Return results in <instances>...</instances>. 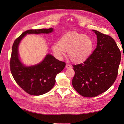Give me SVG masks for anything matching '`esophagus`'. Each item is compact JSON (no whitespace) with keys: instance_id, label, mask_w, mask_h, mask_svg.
Instances as JSON below:
<instances>
[{"instance_id":"esophagus-1","label":"esophagus","mask_w":124,"mask_h":124,"mask_svg":"<svg viewBox=\"0 0 124 124\" xmlns=\"http://www.w3.org/2000/svg\"><path fill=\"white\" fill-rule=\"evenodd\" d=\"M71 66L70 65H69V64H67L66 66V68H67V69H69V68H71Z\"/></svg>"}]
</instances>
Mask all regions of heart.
<instances>
[{"instance_id": "obj_1", "label": "heart", "mask_w": 124, "mask_h": 124, "mask_svg": "<svg viewBox=\"0 0 124 124\" xmlns=\"http://www.w3.org/2000/svg\"><path fill=\"white\" fill-rule=\"evenodd\" d=\"M93 42L91 37L76 31H69L53 46V50L58 57H69L73 62L80 63L86 61L92 53Z\"/></svg>"}]
</instances>
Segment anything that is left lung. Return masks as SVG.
<instances>
[{"instance_id":"obj_1","label":"left lung","mask_w":124,"mask_h":124,"mask_svg":"<svg viewBox=\"0 0 124 124\" xmlns=\"http://www.w3.org/2000/svg\"><path fill=\"white\" fill-rule=\"evenodd\" d=\"M93 31L97 35V47L86 61L73 65V87L85 97H96L113 85L121 59V51L111 36Z\"/></svg>"}]
</instances>
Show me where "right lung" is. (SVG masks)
Returning a JSON list of instances; mask_svg holds the SVG:
<instances>
[{"mask_svg": "<svg viewBox=\"0 0 124 124\" xmlns=\"http://www.w3.org/2000/svg\"><path fill=\"white\" fill-rule=\"evenodd\" d=\"M53 31L52 28L27 30L15 40L13 44L10 61L11 72L16 83L29 95L39 96L49 92L55 84L56 76L64 69L66 63L47 54L39 64L25 67L18 57V44L27 33H49Z\"/></svg>", "mask_w": 124, "mask_h": 124, "instance_id": "obj_1", "label": "right lung"}]
</instances>
